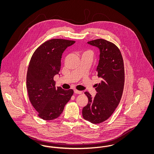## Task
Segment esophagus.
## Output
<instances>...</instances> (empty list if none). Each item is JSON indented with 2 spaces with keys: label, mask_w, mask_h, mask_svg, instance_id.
Returning a JSON list of instances; mask_svg holds the SVG:
<instances>
[{
  "label": "esophagus",
  "mask_w": 154,
  "mask_h": 154,
  "mask_svg": "<svg viewBox=\"0 0 154 154\" xmlns=\"http://www.w3.org/2000/svg\"><path fill=\"white\" fill-rule=\"evenodd\" d=\"M74 93L77 94H82V91L77 90V89H74Z\"/></svg>",
  "instance_id": "obj_1"
}]
</instances>
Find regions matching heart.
Wrapping results in <instances>:
<instances>
[{"instance_id": "b5f03b06", "label": "heart", "mask_w": 154, "mask_h": 154, "mask_svg": "<svg viewBox=\"0 0 154 154\" xmlns=\"http://www.w3.org/2000/svg\"><path fill=\"white\" fill-rule=\"evenodd\" d=\"M85 52H87V53H91V54H92V51H90V50H88V51H87Z\"/></svg>"}]
</instances>
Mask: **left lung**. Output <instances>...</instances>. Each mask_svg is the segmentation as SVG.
<instances>
[{
  "instance_id": "8db88e82",
  "label": "left lung",
  "mask_w": 154,
  "mask_h": 154,
  "mask_svg": "<svg viewBox=\"0 0 154 154\" xmlns=\"http://www.w3.org/2000/svg\"><path fill=\"white\" fill-rule=\"evenodd\" d=\"M88 43L100 50L96 72L102 81L97 84L94 97L88 92H84L88 102L83 107L82 114L85 120L98 124L110 118L120 102L124 87V65L122 54L116 44L102 38Z\"/></svg>"
}]
</instances>
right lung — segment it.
Instances as JSON below:
<instances>
[{
  "mask_svg": "<svg viewBox=\"0 0 154 154\" xmlns=\"http://www.w3.org/2000/svg\"><path fill=\"white\" fill-rule=\"evenodd\" d=\"M75 42L52 38L41 44L33 54L26 75L30 102L37 116L45 121L58 118L73 94V89L55 87L54 77L60 69L63 51Z\"/></svg>",
  "mask_w": 154,
  "mask_h": 154,
  "instance_id": "add662e5",
  "label": "right lung"
}]
</instances>
